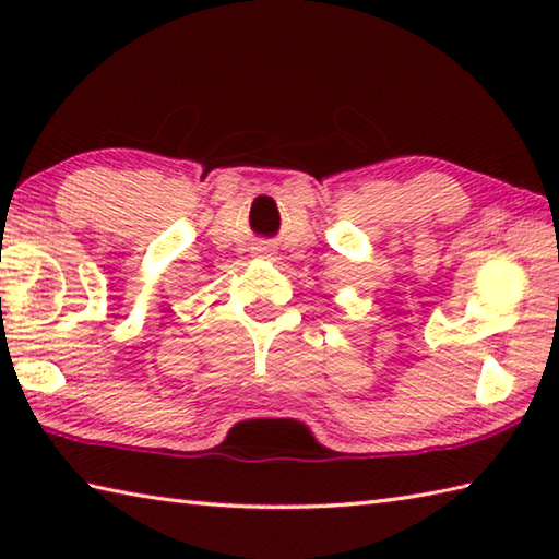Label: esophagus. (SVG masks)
Here are the masks:
<instances>
[{"instance_id":"1","label":"esophagus","mask_w":559,"mask_h":559,"mask_svg":"<svg viewBox=\"0 0 559 559\" xmlns=\"http://www.w3.org/2000/svg\"><path fill=\"white\" fill-rule=\"evenodd\" d=\"M257 253H259V257H261V259H271V257H273V251L269 249V246H259V249H257Z\"/></svg>"}]
</instances>
